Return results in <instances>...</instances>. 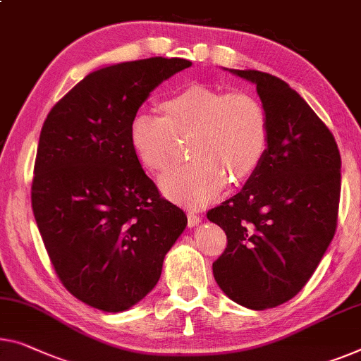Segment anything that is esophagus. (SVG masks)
<instances>
[{"instance_id": "34e87169", "label": "esophagus", "mask_w": 361, "mask_h": 361, "mask_svg": "<svg viewBox=\"0 0 361 361\" xmlns=\"http://www.w3.org/2000/svg\"><path fill=\"white\" fill-rule=\"evenodd\" d=\"M201 222V215L195 212H188V227H195Z\"/></svg>"}]
</instances>
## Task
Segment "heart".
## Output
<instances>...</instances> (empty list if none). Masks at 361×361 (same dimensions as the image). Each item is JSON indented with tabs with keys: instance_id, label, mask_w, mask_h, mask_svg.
Segmentation results:
<instances>
[{
	"instance_id": "1",
	"label": "heart",
	"mask_w": 361,
	"mask_h": 361,
	"mask_svg": "<svg viewBox=\"0 0 361 361\" xmlns=\"http://www.w3.org/2000/svg\"><path fill=\"white\" fill-rule=\"evenodd\" d=\"M164 116L139 111L129 123V144L144 169L162 173L173 164L176 137L191 134L195 160L160 180L165 196L190 207L214 201L228 180L255 173L269 146L264 105L243 90L224 92L192 84L160 104Z\"/></svg>"
}]
</instances>
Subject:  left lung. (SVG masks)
Segmentation results:
<instances>
[{
  "label": "left lung",
  "instance_id": "left-lung-1",
  "mask_svg": "<svg viewBox=\"0 0 361 361\" xmlns=\"http://www.w3.org/2000/svg\"><path fill=\"white\" fill-rule=\"evenodd\" d=\"M256 84L269 120V146L243 190L207 212L227 248L214 261L215 282L251 310L293 298L334 238L341 154L321 118L285 80L230 69Z\"/></svg>",
  "mask_w": 361,
  "mask_h": 361
}]
</instances>
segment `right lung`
Here are the masks:
<instances>
[{"instance_id":"1","label":"right lung","mask_w":361,"mask_h":361,"mask_svg":"<svg viewBox=\"0 0 361 361\" xmlns=\"http://www.w3.org/2000/svg\"><path fill=\"white\" fill-rule=\"evenodd\" d=\"M181 58L113 64L85 76L43 123L32 209L58 279L92 308L120 313L159 282L186 214L160 195L129 144L149 94Z\"/></svg>"}]
</instances>
